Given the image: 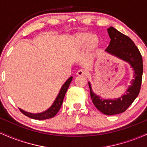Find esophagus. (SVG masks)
I'll use <instances>...</instances> for the list:
<instances>
[{
	"mask_svg": "<svg viewBox=\"0 0 147 147\" xmlns=\"http://www.w3.org/2000/svg\"><path fill=\"white\" fill-rule=\"evenodd\" d=\"M77 75L79 76H85L87 75V71L86 70H84V69H81V70H79L77 71Z\"/></svg>",
	"mask_w": 147,
	"mask_h": 147,
	"instance_id": "obj_1",
	"label": "esophagus"
}]
</instances>
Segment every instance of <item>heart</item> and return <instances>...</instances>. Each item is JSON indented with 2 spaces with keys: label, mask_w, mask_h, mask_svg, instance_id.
Instances as JSON below:
<instances>
[{
  "label": "heart",
  "mask_w": 147,
  "mask_h": 147,
  "mask_svg": "<svg viewBox=\"0 0 147 147\" xmlns=\"http://www.w3.org/2000/svg\"><path fill=\"white\" fill-rule=\"evenodd\" d=\"M75 43L78 48H82L88 45L90 50H95L99 46V38L95 34L88 32L80 33L75 38Z\"/></svg>",
  "instance_id": "heart-1"
}]
</instances>
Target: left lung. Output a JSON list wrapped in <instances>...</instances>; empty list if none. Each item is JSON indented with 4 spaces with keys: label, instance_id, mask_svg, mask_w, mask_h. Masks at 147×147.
Wrapping results in <instances>:
<instances>
[{
    "label": "left lung",
    "instance_id": "1",
    "mask_svg": "<svg viewBox=\"0 0 147 147\" xmlns=\"http://www.w3.org/2000/svg\"><path fill=\"white\" fill-rule=\"evenodd\" d=\"M107 30L111 41L105 51L128 62L134 70V79L131 82V85L124 95L117 99L101 98L94 93L90 83L88 82L90 97L94 105L102 113L112 115L124 112L139 95L142 79L143 61L139 50L129 36L123 34L113 27H110Z\"/></svg>",
    "mask_w": 147,
    "mask_h": 147
}]
</instances>
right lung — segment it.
Segmentation results:
<instances>
[{"mask_svg":"<svg viewBox=\"0 0 147 147\" xmlns=\"http://www.w3.org/2000/svg\"><path fill=\"white\" fill-rule=\"evenodd\" d=\"M72 80V77H70V78L64 83L63 85L62 86L59 92L58 95H57V98L55 99V102L52 104V105L49 108L48 110L44 111V112L40 113H28L22 110L21 109H19V110L21 111L22 113L24 114L25 115L34 119H39V120L41 119H41H50V118L55 117L57 113L59 112V111L60 110V108L62 105V103H63L64 97H65L66 91L68 90L69 86H70V82H71Z\"/></svg>","mask_w":147,"mask_h":147,"instance_id":"right-lung-1","label":"right lung"}]
</instances>
